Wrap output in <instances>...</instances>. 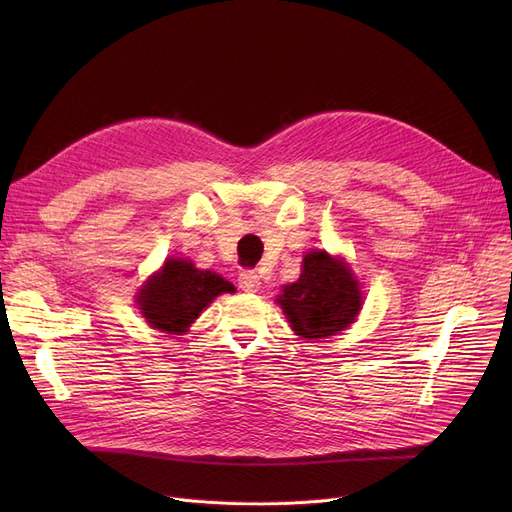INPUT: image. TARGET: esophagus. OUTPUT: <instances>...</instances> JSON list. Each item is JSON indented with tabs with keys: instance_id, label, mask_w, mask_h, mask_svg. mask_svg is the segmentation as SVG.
<instances>
[{
	"instance_id": "esophagus-1",
	"label": "esophagus",
	"mask_w": 512,
	"mask_h": 512,
	"mask_svg": "<svg viewBox=\"0 0 512 512\" xmlns=\"http://www.w3.org/2000/svg\"><path fill=\"white\" fill-rule=\"evenodd\" d=\"M238 286L245 292H257L261 286V280L253 270H242L238 274Z\"/></svg>"
}]
</instances>
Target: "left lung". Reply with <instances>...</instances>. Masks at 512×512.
Segmentation results:
<instances>
[{"label": "left lung", "instance_id": "8db88e82", "mask_svg": "<svg viewBox=\"0 0 512 512\" xmlns=\"http://www.w3.org/2000/svg\"><path fill=\"white\" fill-rule=\"evenodd\" d=\"M276 303L294 334L319 340L353 324L361 311L363 294L344 259L326 251H309L303 257L299 280L286 284Z\"/></svg>", "mask_w": 512, "mask_h": 512}]
</instances>
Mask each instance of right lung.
I'll return each mask as SVG.
<instances>
[{
  "mask_svg": "<svg viewBox=\"0 0 512 512\" xmlns=\"http://www.w3.org/2000/svg\"><path fill=\"white\" fill-rule=\"evenodd\" d=\"M222 292H234L226 278L209 270H197L188 259L172 257L141 286L137 305L151 328L166 334H184Z\"/></svg>",
  "mask_w": 512,
  "mask_h": 512,
  "instance_id": "add662e5",
  "label": "right lung"
}]
</instances>
